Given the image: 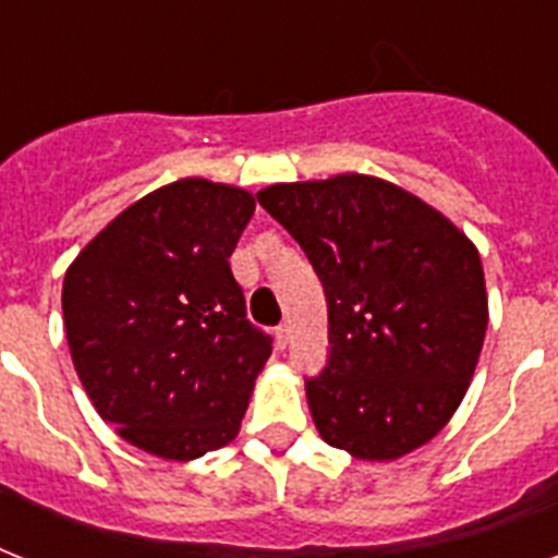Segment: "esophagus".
I'll list each match as a JSON object with an SVG mask.
<instances>
[{"mask_svg": "<svg viewBox=\"0 0 558 558\" xmlns=\"http://www.w3.org/2000/svg\"><path fill=\"white\" fill-rule=\"evenodd\" d=\"M289 339H292V330H289L287 324H280L278 330H275V344H278L280 350L289 348Z\"/></svg>", "mask_w": 558, "mask_h": 558, "instance_id": "34e87169", "label": "esophagus"}]
</instances>
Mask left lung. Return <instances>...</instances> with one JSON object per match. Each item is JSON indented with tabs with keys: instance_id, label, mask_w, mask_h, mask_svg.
<instances>
[{
	"instance_id": "8db88e82",
	"label": "left lung",
	"mask_w": 558,
	"mask_h": 558,
	"mask_svg": "<svg viewBox=\"0 0 558 558\" xmlns=\"http://www.w3.org/2000/svg\"><path fill=\"white\" fill-rule=\"evenodd\" d=\"M257 202L295 236L327 298V365L306 376L324 440L359 460L432 440L484 348L475 245L423 199L359 173L271 185Z\"/></svg>"
}]
</instances>
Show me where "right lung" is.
I'll return each instance as SVG.
<instances>
[{"instance_id": "right-lung-1", "label": "right lung", "mask_w": 558, "mask_h": 558, "mask_svg": "<svg viewBox=\"0 0 558 558\" xmlns=\"http://www.w3.org/2000/svg\"><path fill=\"white\" fill-rule=\"evenodd\" d=\"M252 193L182 179L118 214L63 280L74 371L138 449L193 460L240 432L271 336L228 266Z\"/></svg>"}]
</instances>
